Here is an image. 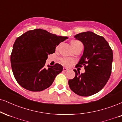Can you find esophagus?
Masks as SVG:
<instances>
[{"label": "esophagus", "instance_id": "esophagus-1", "mask_svg": "<svg viewBox=\"0 0 122 122\" xmlns=\"http://www.w3.org/2000/svg\"><path fill=\"white\" fill-rule=\"evenodd\" d=\"M63 70L64 71H67L68 70V68H66V67H63Z\"/></svg>", "mask_w": 122, "mask_h": 122}]
</instances>
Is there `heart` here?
<instances>
[{
	"instance_id": "b5f03b06",
	"label": "heart",
	"mask_w": 122,
	"mask_h": 122,
	"mask_svg": "<svg viewBox=\"0 0 122 122\" xmlns=\"http://www.w3.org/2000/svg\"><path fill=\"white\" fill-rule=\"evenodd\" d=\"M71 45L72 46V47L74 49L75 47L79 45L80 44H82V43L81 42H80L79 41L77 40H72L71 41ZM61 63L63 64L64 66H67V67H69V66H71L73 63L75 62V61L72 59L68 58H63L61 59Z\"/></svg>"
}]
</instances>
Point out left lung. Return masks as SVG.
<instances>
[{"label":"left lung","instance_id":"obj_1","mask_svg":"<svg viewBox=\"0 0 122 122\" xmlns=\"http://www.w3.org/2000/svg\"><path fill=\"white\" fill-rule=\"evenodd\" d=\"M75 38L84 46L83 55L76 67L84 66L85 72L76 70L75 76L68 81L72 91L83 97L92 96L102 89L112 73V50L102 36L92 31L76 34Z\"/></svg>","mask_w":122,"mask_h":122}]
</instances>
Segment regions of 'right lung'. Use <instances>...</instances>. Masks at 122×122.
I'll return each mask as SVG.
<instances>
[{
    "mask_svg": "<svg viewBox=\"0 0 122 122\" xmlns=\"http://www.w3.org/2000/svg\"><path fill=\"white\" fill-rule=\"evenodd\" d=\"M67 38L41 29L29 30L17 37L13 45L10 63L18 84L32 92L50 86L63 67L56 63L46 68L47 55L54 53L56 46Z\"/></svg>",
    "mask_w": 122,
    "mask_h": 122,
    "instance_id": "1",
    "label": "right lung"
}]
</instances>
